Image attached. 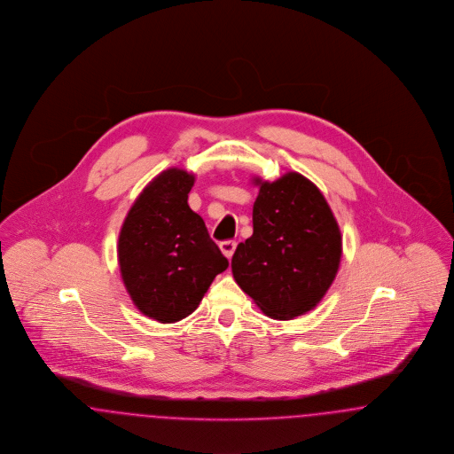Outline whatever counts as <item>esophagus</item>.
<instances>
[{
  "label": "esophagus",
  "mask_w": 454,
  "mask_h": 454,
  "mask_svg": "<svg viewBox=\"0 0 454 454\" xmlns=\"http://www.w3.org/2000/svg\"><path fill=\"white\" fill-rule=\"evenodd\" d=\"M236 246H238L236 240H223V242H220V251L225 254V258L231 260L236 251Z\"/></svg>",
  "instance_id": "1"
}]
</instances>
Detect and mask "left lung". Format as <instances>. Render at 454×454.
<instances>
[{
  "mask_svg": "<svg viewBox=\"0 0 454 454\" xmlns=\"http://www.w3.org/2000/svg\"><path fill=\"white\" fill-rule=\"evenodd\" d=\"M260 186L253 236L232 256L238 286L273 319L314 309L333 284L341 234L323 192L299 172Z\"/></svg>",
  "mask_w": 454,
  "mask_h": 454,
  "instance_id": "1",
  "label": "left lung"
}]
</instances>
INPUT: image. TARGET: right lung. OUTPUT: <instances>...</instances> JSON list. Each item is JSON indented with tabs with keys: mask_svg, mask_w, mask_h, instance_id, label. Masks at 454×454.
<instances>
[{
	"mask_svg": "<svg viewBox=\"0 0 454 454\" xmlns=\"http://www.w3.org/2000/svg\"><path fill=\"white\" fill-rule=\"evenodd\" d=\"M194 176L172 168L152 179L121 227L118 262L133 304L159 323H176L200 306L229 262L188 205Z\"/></svg>",
	"mask_w": 454,
	"mask_h": 454,
	"instance_id": "obj_1",
	"label": "right lung"
}]
</instances>
